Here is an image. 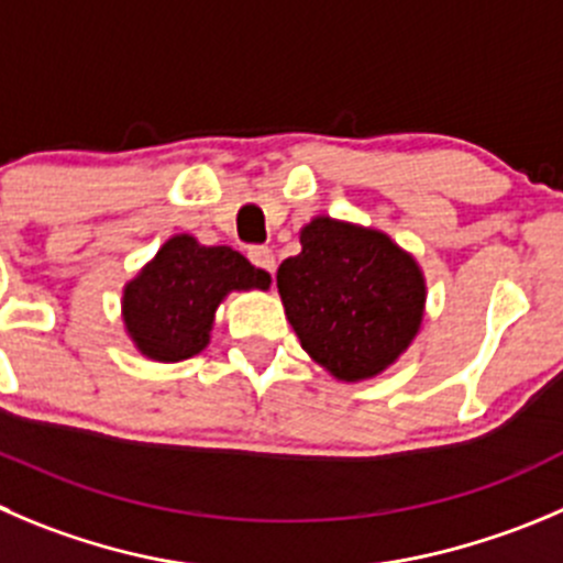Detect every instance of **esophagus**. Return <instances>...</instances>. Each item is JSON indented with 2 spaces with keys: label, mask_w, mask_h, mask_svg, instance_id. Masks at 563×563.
Wrapping results in <instances>:
<instances>
[{
  "label": "esophagus",
  "mask_w": 563,
  "mask_h": 563,
  "mask_svg": "<svg viewBox=\"0 0 563 563\" xmlns=\"http://www.w3.org/2000/svg\"><path fill=\"white\" fill-rule=\"evenodd\" d=\"M249 260L254 262L256 267H262L265 273H271V276H273V271H276V256H273V251L265 249V245H256V249H251Z\"/></svg>",
  "instance_id": "1"
}]
</instances>
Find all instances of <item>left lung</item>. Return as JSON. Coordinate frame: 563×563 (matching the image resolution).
I'll return each instance as SVG.
<instances>
[{
	"label": "left lung",
	"mask_w": 563,
	"mask_h": 563,
	"mask_svg": "<svg viewBox=\"0 0 563 563\" xmlns=\"http://www.w3.org/2000/svg\"><path fill=\"white\" fill-rule=\"evenodd\" d=\"M276 287L301 347L336 382H367L415 342L426 276L389 234L318 216L301 254L278 265Z\"/></svg>",
	"instance_id": "obj_1"
}]
</instances>
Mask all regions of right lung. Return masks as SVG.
I'll return each mask as SVG.
<instances>
[{
	"label": "right lung",
	"instance_id": "right-lung-1",
	"mask_svg": "<svg viewBox=\"0 0 563 563\" xmlns=\"http://www.w3.org/2000/svg\"><path fill=\"white\" fill-rule=\"evenodd\" d=\"M271 276L229 245H201L174 234L130 278L121 318L137 351L154 362H181L210 345L216 309L234 290H267Z\"/></svg>",
	"mask_w": 563,
	"mask_h": 563
}]
</instances>
